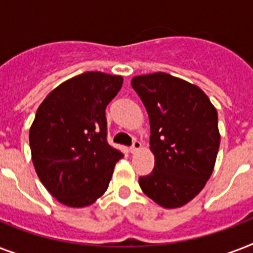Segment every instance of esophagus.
I'll return each mask as SVG.
<instances>
[{"label":"esophagus","instance_id":"obj_1","mask_svg":"<svg viewBox=\"0 0 253 253\" xmlns=\"http://www.w3.org/2000/svg\"><path fill=\"white\" fill-rule=\"evenodd\" d=\"M140 148H142V143L139 142V140H134L132 146L130 147V152L131 154H135V152H138Z\"/></svg>","mask_w":253,"mask_h":253}]
</instances>
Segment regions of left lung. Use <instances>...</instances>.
Listing matches in <instances>:
<instances>
[{
    "mask_svg": "<svg viewBox=\"0 0 253 253\" xmlns=\"http://www.w3.org/2000/svg\"><path fill=\"white\" fill-rule=\"evenodd\" d=\"M148 113L154 170L139 177L143 193L162 208H181L204 189L215 166L218 113L202 89L168 73L135 76Z\"/></svg>",
    "mask_w": 253,
    "mask_h": 253,
    "instance_id": "obj_1",
    "label": "left lung"
}]
</instances>
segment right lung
I'll list each match as a JSON object with an SVG mask.
<instances>
[{
    "mask_svg": "<svg viewBox=\"0 0 253 253\" xmlns=\"http://www.w3.org/2000/svg\"><path fill=\"white\" fill-rule=\"evenodd\" d=\"M122 84V76L85 72L55 87L38 107L31 159L42 184L65 206L94 204L123 158L107 143L105 115Z\"/></svg>",
    "mask_w": 253,
    "mask_h": 253,
    "instance_id": "1",
    "label": "right lung"
}]
</instances>
